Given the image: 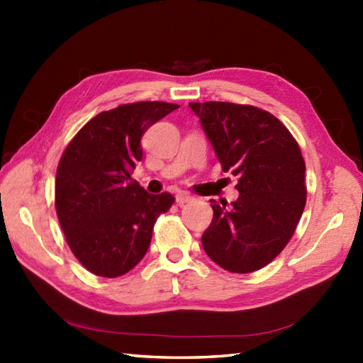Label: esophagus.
Segmentation results:
<instances>
[{
	"label": "esophagus",
	"instance_id": "1",
	"mask_svg": "<svg viewBox=\"0 0 363 363\" xmlns=\"http://www.w3.org/2000/svg\"><path fill=\"white\" fill-rule=\"evenodd\" d=\"M190 200H194V196L189 195V194L181 192V194L176 195V203H177V205H186V203H189Z\"/></svg>",
	"mask_w": 363,
	"mask_h": 363
}]
</instances>
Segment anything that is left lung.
<instances>
[{
    "instance_id": "left-lung-1",
    "label": "left lung",
    "mask_w": 363,
    "mask_h": 363,
    "mask_svg": "<svg viewBox=\"0 0 363 363\" xmlns=\"http://www.w3.org/2000/svg\"><path fill=\"white\" fill-rule=\"evenodd\" d=\"M224 173L238 177V199L211 200L201 235L206 255L229 272L250 274L277 257L306 206V164L291 133L266 110L232 102L189 104Z\"/></svg>"
}]
</instances>
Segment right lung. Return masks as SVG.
<instances>
[{
  "instance_id": "obj_1",
  "label": "right lung",
  "mask_w": 363,
  "mask_h": 363,
  "mask_svg": "<svg viewBox=\"0 0 363 363\" xmlns=\"http://www.w3.org/2000/svg\"><path fill=\"white\" fill-rule=\"evenodd\" d=\"M179 108L168 102H134L96 115L62 153L56 174V211L67 243L99 277L130 272L145 256L153 224L174 196L145 192L131 174L143 160L140 138Z\"/></svg>"
}]
</instances>
